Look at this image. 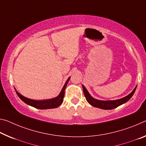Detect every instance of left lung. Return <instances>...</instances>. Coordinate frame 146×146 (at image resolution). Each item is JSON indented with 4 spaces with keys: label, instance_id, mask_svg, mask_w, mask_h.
Masks as SVG:
<instances>
[{
    "label": "left lung",
    "instance_id": "8db88e82",
    "mask_svg": "<svg viewBox=\"0 0 146 146\" xmlns=\"http://www.w3.org/2000/svg\"><path fill=\"white\" fill-rule=\"evenodd\" d=\"M137 86L134 88V90L132 91L131 93L129 94L128 96L124 98L116 99V100H111V101H102V100H98L94 98L93 97L91 96V95L89 94V92H88L87 89L84 87V85H82V89L83 92H84V96L88 102L92 106H94V107H97L99 108H101V109L104 110H111L113 108H115L119 106L120 105H123V104L127 102L129 99H130L132 96H133V94H135V90L136 89Z\"/></svg>",
    "mask_w": 146,
    "mask_h": 146
}]
</instances>
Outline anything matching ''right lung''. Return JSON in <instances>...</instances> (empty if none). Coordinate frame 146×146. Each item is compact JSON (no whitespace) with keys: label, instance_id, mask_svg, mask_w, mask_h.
<instances>
[{"label":"right lung","instance_id":"right-lung-1","mask_svg":"<svg viewBox=\"0 0 146 146\" xmlns=\"http://www.w3.org/2000/svg\"><path fill=\"white\" fill-rule=\"evenodd\" d=\"M70 79L69 77L68 80H66L64 86L62 88L60 93L59 94L58 96L56 98L49 99H45V100H34L29 98H27L26 97L22 96L21 94H19L17 90H15L16 94L19 96V98L21 99L23 102L25 103L27 105H29L31 106H33L34 108H38V109H50V108H55L58 107L61 105L64 101V94H65V90L67 86V84Z\"/></svg>","mask_w":146,"mask_h":146}]
</instances>
